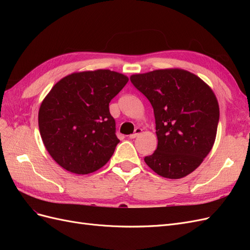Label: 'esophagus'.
<instances>
[{"label":"esophagus","instance_id":"34e87169","mask_svg":"<svg viewBox=\"0 0 250 250\" xmlns=\"http://www.w3.org/2000/svg\"><path fill=\"white\" fill-rule=\"evenodd\" d=\"M141 133H142V129H141V128H135L134 132L129 135V139H135V138H137L138 135L141 134Z\"/></svg>","mask_w":250,"mask_h":250}]
</instances>
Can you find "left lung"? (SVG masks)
<instances>
[{"instance_id":"1","label":"left lung","mask_w":250,"mask_h":250,"mask_svg":"<svg viewBox=\"0 0 250 250\" xmlns=\"http://www.w3.org/2000/svg\"><path fill=\"white\" fill-rule=\"evenodd\" d=\"M130 81L154 111L157 148L144 161L163 177L187 176L215 143L219 105L214 92L198 76L180 69L135 74Z\"/></svg>"}]
</instances>
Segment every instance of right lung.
Masks as SVG:
<instances>
[{"mask_svg": "<svg viewBox=\"0 0 250 250\" xmlns=\"http://www.w3.org/2000/svg\"><path fill=\"white\" fill-rule=\"evenodd\" d=\"M127 82L123 74L96 70L67 75L52 87L40 107L39 126L60 167L88 174L110 160L120 140L109 102Z\"/></svg>", "mask_w": 250, "mask_h": 250, "instance_id": "add662e5", "label": "right lung"}]
</instances>
